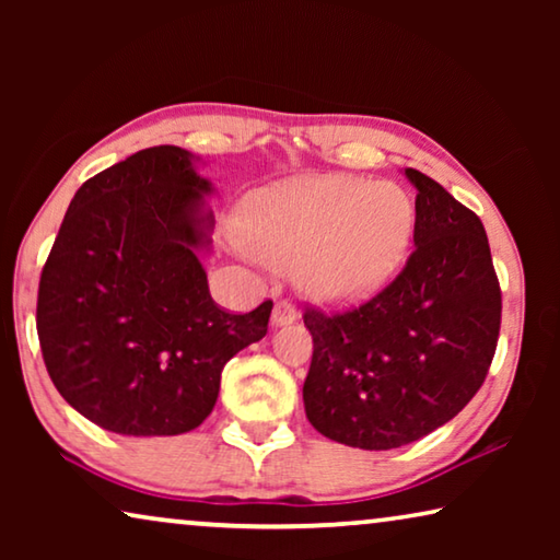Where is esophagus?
<instances>
[{
	"mask_svg": "<svg viewBox=\"0 0 560 560\" xmlns=\"http://www.w3.org/2000/svg\"><path fill=\"white\" fill-rule=\"evenodd\" d=\"M291 320H296V308H293V303L289 301H277L273 303V311H271V324L273 326H287Z\"/></svg>",
	"mask_w": 560,
	"mask_h": 560,
	"instance_id": "34e87169",
	"label": "esophagus"
}]
</instances>
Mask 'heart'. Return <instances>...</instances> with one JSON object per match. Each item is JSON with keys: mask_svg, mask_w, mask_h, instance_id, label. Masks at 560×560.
Here are the masks:
<instances>
[{"mask_svg": "<svg viewBox=\"0 0 560 560\" xmlns=\"http://www.w3.org/2000/svg\"><path fill=\"white\" fill-rule=\"evenodd\" d=\"M415 207L402 187L350 175H306L244 202L242 244L271 269H293L318 301L350 303L383 289L410 249Z\"/></svg>", "mask_w": 560, "mask_h": 560, "instance_id": "heart-1", "label": "heart"}]
</instances>
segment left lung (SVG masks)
<instances>
[{"label":"left lung","instance_id":"8db88e82","mask_svg":"<svg viewBox=\"0 0 560 560\" xmlns=\"http://www.w3.org/2000/svg\"><path fill=\"white\" fill-rule=\"evenodd\" d=\"M415 252L393 283L358 308H306L314 358L303 407L328 440L395 450L462 412L489 373L501 289L485 224L420 170Z\"/></svg>","mask_w":560,"mask_h":560}]
</instances>
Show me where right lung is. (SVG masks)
<instances>
[{"mask_svg":"<svg viewBox=\"0 0 560 560\" xmlns=\"http://www.w3.org/2000/svg\"><path fill=\"white\" fill-rule=\"evenodd\" d=\"M212 183L155 145L73 195L39 281L36 330L56 390L98 428L170 438L200 428L226 360L267 336L273 303L226 314L200 257Z\"/></svg>","mask_w":560,"mask_h":560,"instance_id":"1","label":"right lung"}]
</instances>
